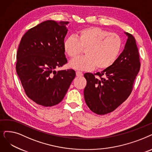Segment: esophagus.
Listing matches in <instances>:
<instances>
[{"label":"esophagus","mask_w":152,"mask_h":152,"mask_svg":"<svg viewBox=\"0 0 152 152\" xmlns=\"http://www.w3.org/2000/svg\"><path fill=\"white\" fill-rule=\"evenodd\" d=\"M76 75L77 77H82L83 75V73L81 72L77 71V72H76Z\"/></svg>","instance_id":"obj_1"}]
</instances>
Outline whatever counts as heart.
<instances>
[{"instance_id":"1","label":"heart","mask_w":152,"mask_h":152,"mask_svg":"<svg viewBox=\"0 0 152 152\" xmlns=\"http://www.w3.org/2000/svg\"><path fill=\"white\" fill-rule=\"evenodd\" d=\"M122 40L113 34L99 27H91L78 32V38L67 37L64 43L65 52L72 58L81 54L86 48V56L71 60L69 66L77 70L87 71L94 69L110 67L118 58L122 48Z\"/></svg>"}]
</instances>
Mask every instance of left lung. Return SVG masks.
I'll list each match as a JSON object with an SVG mask.
<instances>
[{
  "label": "left lung",
  "mask_w": 152,
  "mask_h": 152,
  "mask_svg": "<svg viewBox=\"0 0 152 152\" xmlns=\"http://www.w3.org/2000/svg\"><path fill=\"white\" fill-rule=\"evenodd\" d=\"M125 34L128 39L115 62L100 73L84 74L87 80L83 92L85 101L96 114L110 113L127 99L140 69L135 39L132 34Z\"/></svg>",
  "instance_id": "1"
}]
</instances>
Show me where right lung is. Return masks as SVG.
I'll use <instances>...</instances> for the list:
<instances>
[{
    "label": "right lung",
    "instance_id": "1",
    "mask_svg": "<svg viewBox=\"0 0 152 152\" xmlns=\"http://www.w3.org/2000/svg\"><path fill=\"white\" fill-rule=\"evenodd\" d=\"M69 23L44 21L29 29L20 40L17 74L27 96L38 105L59 104L75 77L73 69L56 70L67 63L64 43Z\"/></svg>",
    "mask_w": 152,
    "mask_h": 152
}]
</instances>
